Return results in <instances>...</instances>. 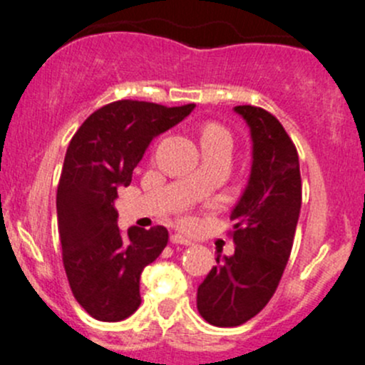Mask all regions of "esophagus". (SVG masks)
<instances>
[{
  "label": "esophagus",
  "instance_id": "esophagus-1",
  "mask_svg": "<svg viewBox=\"0 0 365 365\" xmlns=\"http://www.w3.org/2000/svg\"><path fill=\"white\" fill-rule=\"evenodd\" d=\"M169 242H171L173 245H190L189 238L182 237V235H178V233L171 235V238H169Z\"/></svg>",
  "mask_w": 365,
  "mask_h": 365
}]
</instances>
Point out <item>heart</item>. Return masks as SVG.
<instances>
[{
	"label": "heart",
	"mask_w": 365,
	"mask_h": 365,
	"mask_svg": "<svg viewBox=\"0 0 365 365\" xmlns=\"http://www.w3.org/2000/svg\"><path fill=\"white\" fill-rule=\"evenodd\" d=\"M201 143L203 145H213V143H227V145H231V135L222 125L210 121V123H205L201 127Z\"/></svg>",
	"instance_id": "heart-1"
}]
</instances>
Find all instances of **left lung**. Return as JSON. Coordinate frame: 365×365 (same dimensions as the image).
Segmentation results:
<instances>
[{
  "instance_id": "8db88e82",
  "label": "left lung",
  "mask_w": 365,
  "mask_h": 365,
  "mask_svg": "<svg viewBox=\"0 0 365 365\" xmlns=\"http://www.w3.org/2000/svg\"><path fill=\"white\" fill-rule=\"evenodd\" d=\"M251 128L252 168L247 189L231 212L233 256L217 264L197 288V311L215 327L254 318L277 289L300 215L298 153L281 121L261 108L237 106Z\"/></svg>"
}]
</instances>
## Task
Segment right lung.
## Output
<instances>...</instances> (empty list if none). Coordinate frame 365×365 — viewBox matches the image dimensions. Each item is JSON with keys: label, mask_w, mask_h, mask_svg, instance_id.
I'll use <instances>...</instances> for the list:
<instances>
[{"label": "right lung", "mask_w": 365, "mask_h": 365, "mask_svg": "<svg viewBox=\"0 0 365 365\" xmlns=\"http://www.w3.org/2000/svg\"><path fill=\"white\" fill-rule=\"evenodd\" d=\"M194 108L116 101L91 113L70 141L56 192L58 231L70 289L91 318L121 322L141 304L143 268L159 257L169 235L162 226L121 233L114 200L150 141Z\"/></svg>", "instance_id": "add662e5"}]
</instances>
